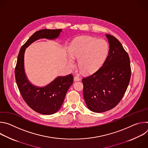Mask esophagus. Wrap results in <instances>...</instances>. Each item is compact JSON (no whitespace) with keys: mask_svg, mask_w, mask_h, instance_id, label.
Segmentation results:
<instances>
[{"mask_svg":"<svg viewBox=\"0 0 148 148\" xmlns=\"http://www.w3.org/2000/svg\"><path fill=\"white\" fill-rule=\"evenodd\" d=\"M79 80H80V78H79V77H78V76H75V77H74V81H79Z\"/></svg>","mask_w":148,"mask_h":148,"instance_id":"esophagus-1","label":"esophagus"}]
</instances>
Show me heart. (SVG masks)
<instances>
[{
  "label": "heart",
  "instance_id": "heart-1",
  "mask_svg": "<svg viewBox=\"0 0 148 148\" xmlns=\"http://www.w3.org/2000/svg\"><path fill=\"white\" fill-rule=\"evenodd\" d=\"M109 51L107 42L91 36H81L75 38L69 47L67 56L70 67L74 66V59H79V70L85 74L97 71L106 59Z\"/></svg>",
  "mask_w": 148,
  "mask_h": 148
}]
</instances>
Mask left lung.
Wrapping results in <instances>:
<instances>
[{
    "label": "left lung",
    "mask_w": 148,
    "mask_h": 148,
    "mask_svg": "<svg viewBox=\"0 0 148 148\" xmlns=\"http://www.w3.org/2000/svg\"><path fill=\"white\" fill-rule=\"evenodd\" d=\"M105 35L110 45L106 60L96 72L82 80L87 106L97 113L109 111L120 102L131 74L128 53L118 39L110 34Z\"/></svg>",
    "instance_id": "8db88e82"
}]
</instances>
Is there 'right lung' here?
I'll list each match as a JSON object with an SVG mask.
<instances>
[{
  "mask_svg": "<svg viewBox=\"0 0 148 148\" xmlns=\"http://www.w3.org/2000/svg\"><path fill=\"white\" fill-rule=\"evenodd\" d=\"M62 29H43L35 32L21 47L15 68L16 81L20 92L29 106L36 112L44 115H51L61 107L66 93L73 84L71 74L58 76L44 87H37L28 79L25 70L26 49L35 41L46 38L55 40Z\"/></svg>",
  "mask_w": 148,
  "mask_h": 148,
  "instance_id": "add662e5",
  "label": "right lung"
}]
</instances>
